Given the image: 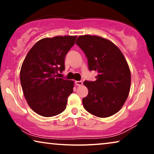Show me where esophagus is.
Here are the masks:
<instances>
[{"label":"esophagus","instance_id":"1","mask_svg":"<svg viewBox=\"0 0 154 154\" xmlns=\"http://www.w3.org/2000/svg\"><path fill=\"white\" fill-rule=\"evenodd\" d=\"M75 85H78V86H81V85H83V82H82L81 81H75Z\"/></svg>","mask_w":154,"mask_h":154}]
</instances>
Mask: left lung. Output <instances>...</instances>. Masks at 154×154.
I'll return each mask as SVG.
<instances>
[{
  "label": "left lung",
  "mask_w": 154,
  "mask_h": 154,
  "mask_svg": "<svg viewBox=\"0 0 154 154\" xmlns=\"http://www.w3.org/2000/svg\"><path fill=\"white\" fill-rule=\"evenodd\" d=\"M75 44L88 59V69L98 75L94 81H84L88 94L83 98L85 109L100 118L116 113L127 100L131 74L119 48L109 40L97 35H80Z\"/></svg>",
  "instance_id": "left-lung-1"
}]
</instances>
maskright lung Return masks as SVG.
Here are the masks:
<instances>
[{
  "label": "right lung",
  "mask_w": 154,
  "mask_h": 154,
  "mask_svg": "<svg viewBox=\"0 0 154 154\" xmlns=\"http://www.w3.org/2000/svg\"><path fill=\"white\" fill-rule=\"evenodd\" d=\"M76 36L45 38L31 48L20 70V82L29 106L44 117L60 114L66 107L74 82L58 78Z\"/></svg>",
  "instance_id": "add662e5"
}]
</instances>
